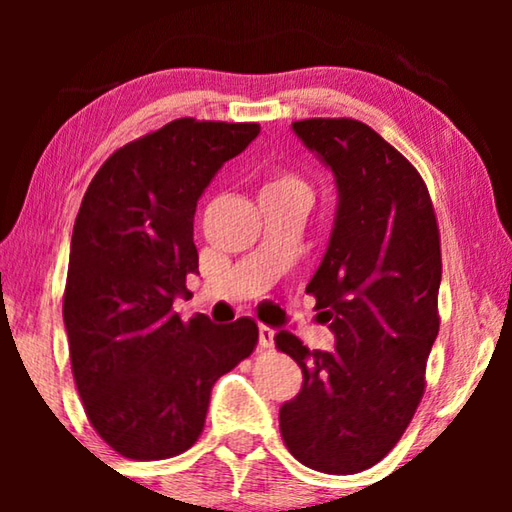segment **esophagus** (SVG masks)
Segmentation results:
<instances>
[{
	"label": "esophagus",
	"instance_id": "34e87169",
	"mask_svg": "<svg viewBox=\"0 0 512 512\" xmlns=\"http://www.w3.org/2000/svg\"><path fill=\"white\" fill-rule=\"evenodd\" d=\"M273 341H275V329L259 325V345H262V348H273Z\"/></svg>",
	"mask_w": 512,
	"mask_h": 512
}]
</instances>
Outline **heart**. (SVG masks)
Returning <instances> with one entry per match:
<instances>
[{
	"instance_id": "heart-1",
	"label": "heart",
	"mask_w": 512,
	"mask_h": 512,
	"mask_svg": "<svg viewBox=\"0 0 512 512\" xmlns=\"http://www.w3.org/2000/svg\"><path fill=\"white\" fill-rule=\"evenodd\" d=\"M262 194H302V196H307V185L302 183V178H298L296 173L275 171V173H271V178L264 183Z\"/></svg>"
}]
</instances>
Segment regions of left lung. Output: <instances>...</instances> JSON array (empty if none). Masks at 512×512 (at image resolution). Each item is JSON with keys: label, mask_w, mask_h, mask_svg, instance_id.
Masks as SVG:
<instances>
[{"label": "left lung", "mask_w": 512, "mask_h": 512, "mask_svg": "<svg viewBox=\"0 0 512 512\" xmlns=\"http://www.w3.org/2000/svg\"><path fill=\"white\" fill-rule=\"evenodd\" d=\"M293 131L339 189L327 253L307 284L336 345L311 352L298 336H275L302 370L280 431L302 465L354 474L391 452L424 395L440 327V232L418 169L370 126L302 119Z\"/></svg>", "instance_id": "1"}]
</instances>
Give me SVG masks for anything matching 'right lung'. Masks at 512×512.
I'll return each mask as SVG.
<instances>
[{"instance_id":"1","label":"right lung","mask_w":512,"mask_h":512,"mask_svg":"<svg viewBox=\"0 0 512 512\" xmlns=\"http://www.w3.org/2000/svg\"><path fill=\"white\" fill-rule=\"evenodd\" d=\"M257 135L259 124L173 119L112 153L83 196L63 296L69 361L94 431L133 461L187 452L216 379L257 345L255 320L173 311L198 273V198Z\"/></svg>"}]
</instances>
